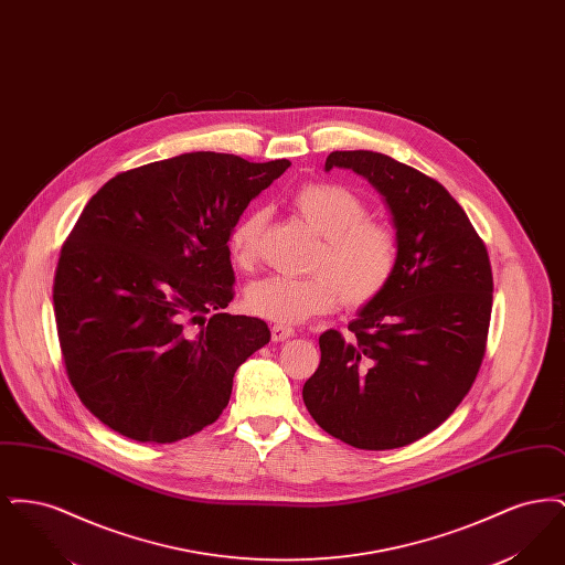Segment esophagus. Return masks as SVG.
<instances>
[{"instance_id":"esophagus-1","label":"esophagus","mask_w":565,"mask_h":565,"mask_svg":"<svg viewBox=\"0 0 565 565\" xmlns=\"http://www.w3.org/2000/svg\"><path fill=\"white\" fill-rule=\"evenodd\" d=\"M270 337H273V341H286V339L295 337V330H292V328H288V326H279V323H275V326L270 328Z\"/></svg>"}]
</instances>
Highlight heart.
<instances>
[{
  "label": "heart",
  "instance_id": "1",
  "mask_svg": "<svg viewBox=\"0 0 565 565\" xmlns=\"http://www.w3.org/2000/svg\"><path fill=\"white\" fill-rule=\"evenodd\" d=\"M295 214L322 237L309 277L269 275L245 288L249 313L279 326H298L332 311L339 300L364 307L385 292L398 267V242L392 228L369 220L366 203L339 184H309L292 196ZM267 212L252 210L228 233L235 265L249 269L258 258Z\"/></svg>",
  "mask_w": 565,
  "mask_h": 565
}]
</instances>
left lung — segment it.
<instances>
[{
    "label": "left lung",
    "instance_id": "1",
    "mask_svg": "<svg viewBox=\"0 0 565 565\" xmlns=\"http://www.w3.org/2000/svg\"><path fill=\"white\" fill-rule=\"evenodd\" d=\"M381 194L398 242V267L358 309L351 337L326 330L322 360L302 401L316 424L358 449L383 451L436 430L481 369L493 302L491 265L456 199L422 171L381 152L328 154Z\"/></svg>",
    "mask_w": 565,
    "mask_h": 565
}]
</instances>
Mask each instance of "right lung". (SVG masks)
<instances>
[{"label":"right lung","mask_w":565,"mask_h":565,"mask_svg":"<svg viewBox=\"0 0 565 565\" xmlns=\"http://www.w3.org/2000/svg\"><path fill=\"white\" fill-rule=\"evenodd\" d=\"M290 161L190 152L118 173L61 249L54 318L82 404L137 443L214 424L233 376L270 341L258 318L224 313L228 233Z\"/></svg>","instance_id":"obj_1"}]
</instances>
